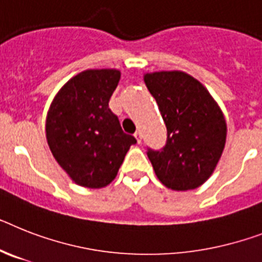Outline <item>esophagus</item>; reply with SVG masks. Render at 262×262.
Returning <instances> with one entry per match:
<instances>
[{"label":"esophagus","instance_id":"1","mask_svg":"<svg viewBox=\"0 0 262 262\" xmlns=\"http://www.w3.org/2000/svg\"><path fill=\"white\" fill-rule=\"evenodd\" d=\"M134 136H135V139L138 140V143L142 142V133H140V131H136V133L134 134Z\"/></svg>","mask_w":262,"mask_h":262}]
</instances>
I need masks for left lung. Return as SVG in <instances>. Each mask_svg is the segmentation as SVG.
Here are the masks:
<instances>
[{
  "label": "left lung",
  "mask_w": 262,
  "mask_h": 262,
  "mask_svg": "<svg viewBox=\"0 0 262 262\" xmlns=\"http://www.w3.org/2000/svg\"><path fill=\"white\" fill-rule=\"evenodd\" d=\"M144 83L167 128L163 148H147L158 179L178 191L200 187L213 174L226 142L221 108L198 80L181 71L146 73Z\"/></svg>",
  "instance_id": "1"
}]
</instances>
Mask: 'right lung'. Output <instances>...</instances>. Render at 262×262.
<instances>
[{
    "label": "right lung",
    "instance_id": "right-lung-1",
    "mask_svg": "<svg viewBox=\"0 0 262 262\" xmlns=\"http://www.w3.org/2000/svg\"><path fill=\"white\" fill-rule=\"evenodd\" d=\"M119 80L118 69H87L64 84L47 115L52 154L73 182L84 187L110 185L136 143L108 107Z\"/></svg>",
    "mask_w": 262,
    "mask_h": 262
}]
</instances>
